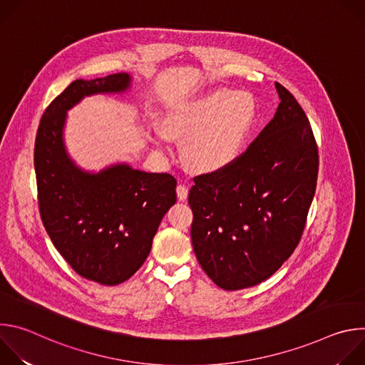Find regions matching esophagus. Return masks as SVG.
<instances>
[{
    "instance_id": "obj_1",
    "label": "esophagus",
    "mask_w": 365,
    "mask_h": 365,
    "mask_svg": "<svg viewBox=\"0 0 365 365\" xmlns=\"http://www.w3.org/2000/svg\"><path fill=\"white\" fill-rule=\"evenodd\" d=\"M176 193H178V197H179V200H186V197H187V193H189V187L186 186V185H178V187H176Z\"/></svg>"
}]
</instances>
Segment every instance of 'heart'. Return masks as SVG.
<instances>
[{"mask_svg":"<svg viewBox=\"0 0 365 365\" xmlns=\"http://www.w3.org/2000/svg\"><path fill=\"white\" fill-rule=\"evenodd\" d=\"M251 111L247 96L218 91L170 113L162 123V133L169 140L186 141L185 160L193 172L211 173L235 158Z\"/></svg>","mask_w":365,"mask_h":365,"instance_id":"1","label":"heart"}]
</instances>
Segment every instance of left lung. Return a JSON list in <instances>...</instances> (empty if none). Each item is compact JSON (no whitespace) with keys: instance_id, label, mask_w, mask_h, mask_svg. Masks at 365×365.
Listing matches in <instances>:
<instances>
[{"instance_id":"obj_1","label":"left lung","mask_w":365,"mask_h":365,"mask_svg":"<svg viewBox=\"0 0 365 365\" xmlns=\"http://www.w3.org/2000/svg\"><path fill=\"white\" fill-rule=\"evenodd\" d=\"M273 120L225 168L196 176L189 192L192 245L224 290L267 280L297 247L315 196L319 155L310 123L276 82Z\"/></svg>"}]
</instances>
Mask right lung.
I'll return each mask as SVG.
<instances>
[{
	"label": "right lung",
	"mask_w": 365,
	"mask_h": 365,
	"mask_svg": "<svg viewBox=\"0 0 365 365\" xmlns=\"http://www.w3.org/2000/svg\"><path fill=\"white\" fill-rule=\"evenodd\" d=\"M130 86L128 73L76 79L46 108L34 144L38 210L51 242L79 276L106 286L128 280L145 262L176 202V179L127 163L86 172L69 158L63 130L66 113L85 96Z\"/></svg>",
	"instance_id": "right-lung-1"
}]
</instances>
